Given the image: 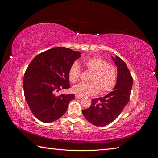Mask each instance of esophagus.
<instances>
[{
    "instance_id": "esophagus-1",
    "label": "esophagus",
    "mask_w": 158,
    "mask_h": 158,
    "mask_svg": "<svg viewBox=\"0 0 158 158\" xmlns=\"http://www.w3.org/2000/svg\"><path fill=\"white\" fill-rule=\"evenodd\" d=\"M82 98V96H81V95H75V98L76 99H81Z\"/></svg>"
}]
</instances>
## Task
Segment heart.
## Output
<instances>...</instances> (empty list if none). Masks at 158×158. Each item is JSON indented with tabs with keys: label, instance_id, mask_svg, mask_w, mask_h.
I'll return each mask as SVG.
<instances>
[{
	"label": "heart",
	"instance_id": "b5f03b06",
	"mask_svg": "<svg viewBox=\"0 0 158 158\" xmlns=\"http://www.w3.org/2000/svg\"><path fill=\"white\" fill-rule=\"evenodd\" d=\"M86 69L92 73L89 81L90 82H81L72 88L73 92L76 95H93L99 92L106 94L115 86L117 81V71L114 65L100 57H92L83 61ZM81 74L80 67L78 63H74L69 69V77L73 83L79 80Z\"/></svg>",
	"mask_w": 158,
	"mask_h": 158
}]
</instances>
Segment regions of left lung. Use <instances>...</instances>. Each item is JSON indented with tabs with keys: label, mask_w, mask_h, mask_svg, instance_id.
I'll list each match as a JSON object with an SVG mask.
<instances>
[{
	"label": "left lung",
	"mask_w": 158,
	"mask_h": 158,
	"mask_svg": "<svg viewBox=\"0 0 158 158\" xmlns=\"http://www.w3.org/2000/svg\"><path fill=\"white\" fill-rule=\"evenodd\" d=\"M112 59L117 66V81L111 92L104 98L93 99L91 106L82 110L87 120L95 126L109 125L118 117L130 98L133 79L127 64L116 56Z\"/></svg>",
	"instance_id": "8db88e82"
}]
</instances>
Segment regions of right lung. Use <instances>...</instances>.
Listing matches in <instances>:
<instances>
[{
	"label": "right lung",
	"mask_w": 158,
	"mask_h": 158,
	"mask_svg": "<svg viewBox=\"0 0 158 158\" xmlns=\"http://www.w3.org/2000/svg\"><path fill=\"white\" fill-rule=\"evenodd\" d=\"M81 52L62 47H54L37 55L26 71L23 88L26 102L37 119L51 123L67 110L74 94L55 92L70 88L69 72Z\"/></svg>",
	"instance_id": "right-lung-1"
}]
</instances>
